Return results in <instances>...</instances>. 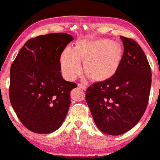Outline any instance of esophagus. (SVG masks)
Here are the masks:
<instances>
[{
    "label": "esophagus",
    "mask_w": 160,
    "mask_h": 160,
    "mask_svg": "<svg viewBox=\"0 0 160 160\" xmlns=\"http://www.w3.org/2000/svg\"><path fill=\"white\" fill-rule=\"evenodd\" d=\"M78 87L82 89V90H86V88H87L86 85H84V84H82V83H78Z\"/></svg>",
    "instance_id": "34e87169"
}]
</instances>
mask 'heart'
Masks as SVG:
<instances>
[{"label": "heart", "instance_id": "b5f03b06", "mask_svg": "<svg viewBox=\"0 0 160 160\" xmlns=\"http://www.w3.org/2000/svg\"><path fill=\"white\" fill-rule=\"evenodd\" d=\"M120 42L107 38L82 40L72 49L66 48L60 57L62 75L72 80L82 72L80 60L84 62L85 74L95 82H104L114 76L122 60Z\"/></svg>", "mask_w": 160, "mask_h": 160}]
</instances>
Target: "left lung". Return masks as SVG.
Segmentation results:
<instances>
[{
	"label": "left lung",
	"mask_w": 160,
	"mask_h": 160,
	"mask_svg": "<svg viewBox=\"0 0 160 160\" xmlns=\"http://www.w3.org/2000/svg\"><path fill=\"white\" fill-rule=\"evenodd\" d=\"M124 53L111 79L88 88L85 100L101 131L111 136L125 133L139 122L147 109L152 71L140 46L121 36Z\"/></svg>",
	"instance_id": "obj_1"
}]
</instances>
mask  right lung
I'll use <instances>...</instances> for the list:
<instances>
[{"instance_id":"obj_1","label":"right lung","mask_w":160,"mask_h":160,"mask_svg":"<svg viewBox=\"0 0 160 160\" xmlns=\"http://www.w3.org/2000/svg\"><path fill=\"white\" fill-rule=\"evenodd\" d=\"M74 39L67 33H51L28 40L10 69L9 98L25 128L51 133L64 122L75 82L63 79L60 57Z\"/></svg>"}]
</instances>
